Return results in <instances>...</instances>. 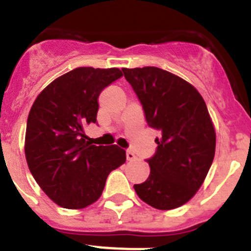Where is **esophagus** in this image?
<instances>
[{"instance_id":"34e87169","label":"esophagus","mask_w":251,"mask_h":251,"mask_svg":"<svg viewBox=\"0 0 251 251\" xmlns=\"http://www.w3.org/2000/svg\"><path fill=\"white\" fill-rule=\"evenodd\" d=\"M126 156H127L128 161H133V159H136V154H134V152H132L130 150H128L127 152H126Z\"/></svg>"}]
</instances>
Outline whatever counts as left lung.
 I'll return each instance as SVG.
<instances>
[{
    "mask_svg": "<svg viewBox=\"0 0 251 251\" xmlns=\"http://www.w3.org/2000/svg\"><path fill=\"white\" fill-rule=\"evenodd\" d=\"M122 70L148 126L161 133L156 153L146 159L150 176L134 190L154 208L179 207L201 187L214 161L216 134L205 100L191 84L163 69Z\"/></svg>",
    "mask_w": 251,
    "mask_h": 251,
    "instance_id": "obj_1",
    "label": "left lung"
}]
</instances>
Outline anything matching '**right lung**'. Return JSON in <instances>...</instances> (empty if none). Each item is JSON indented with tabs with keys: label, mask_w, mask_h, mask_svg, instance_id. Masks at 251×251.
<instances>
[{
	"label": "right lung",
	"mask_w": 251,
	"mask_h": 251,
	"mask_svg": "<svg viewBox=\"0 0 251 251\" xmlns=\"http://www.w3.org/2000/svg\"><path fill=\"white\" fill-rule=\"evenodd\" d=\"M117 68H76L40 93L28 113L25 156L31 175L61 207L98 200L108 175L126 162L118 146H94L84 127L97 123L101 90L122 76Z\"/></svg>",
	"instance_id": "right-lung-1"
}]
</instances>
